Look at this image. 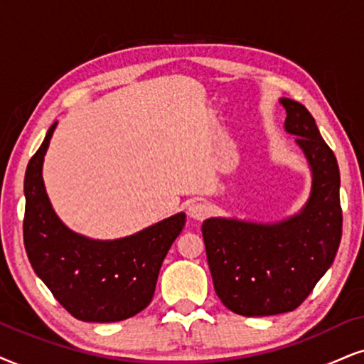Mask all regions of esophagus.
<instances>
[{
    "instance_id": "1",
    "label": "esophagus",
    "mask_w": 364,
    "mask_h": 364,
    "mask_svg": "<svg viewBox=\"0 0 364 364\" xmlns=\"http://www.w3.org/2000/svg\"><path fill=\"white\" fill-rule=\"evenodd\" d=\"M208 213H210L208 205L203 203V201H191V203L188 205V215H190L191 218L203 220L208 216Z\"/></svg>"
}]
</instances>
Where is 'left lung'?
I'll list each match as a JSON object with an SVG mask.
<instances>
[{"instance_id":"1","label":"left lung","mask_w":364,"mask_h":364,"mask_svg":"<svg viewBox=\"0 0 364 364\" xmlns=\"http://www.w3.org/2000/svg\"><path fill=\"white\" fill-rule=\"evenodd\" d=\"M285 131L297 136L312 169L311 198L280 223L203 222L206 259L216 296L240 316H275L297 309L334 262L343 233L336 156L304 105L280 99Z\"/></svg>"}]
</instances>
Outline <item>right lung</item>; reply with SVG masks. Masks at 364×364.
<instances>
[{
    "label": "right lung",
    "instance_id": "right-lung-1",
    "mask_svg": "<svg viewBox=\"0 0 364 364\" xmlns=\"http://www.w3.org/2000/svg\"><path fill=\"white\" fill-rule=\"evenodd\" d=\"M55 126L25 173L23 242L35 274L75 319L116 323L153 301L159 269L185 227V213L119 240H90L58 220L45 193L41 164Z\"/></svg>",
    "mask_w": 364,
    "mask_h": 364
}]
</instances>
